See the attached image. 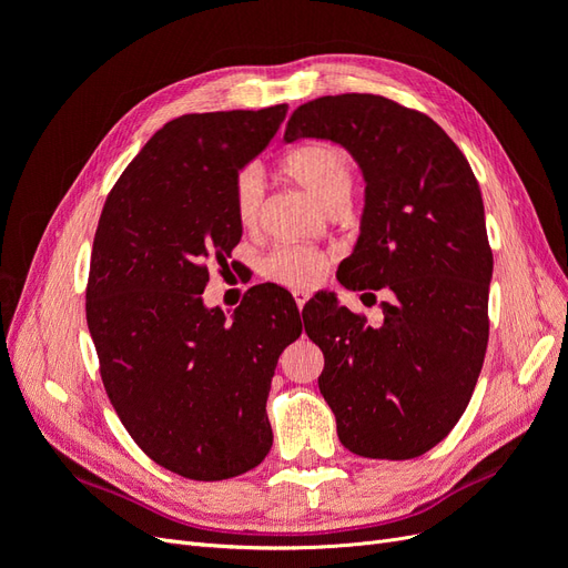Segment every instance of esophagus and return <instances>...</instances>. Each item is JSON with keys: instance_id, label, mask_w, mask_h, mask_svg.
<instances>
[{"instance_id": "1", "label": "esophagus", "mask_w": 568, "mask_h": 568, "mask_svg": "<svg viewBox=\"0 0 568 568\" xmlns=\"http://www.w3.org/2000/svg\"><path fill=\"white\" fill-rule=\"evenodd\" d=\"M307 298H311V294H307V291H303V288H296V291H294V301H296V305H298V311H303V305H305Z\"/></svg>"}]
</instances>
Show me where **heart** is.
<instances>
[{
	"instance_id": "heart-1",
	"label": "heart",
	"mask_w": 568,
	"mask_h": 568,
	"mask_svg": "<svg viewBox=\"0 0 568 568\" xmlns=\"http://www.w3.org/2000/svg\"><path fill=\"white\" fill-rule=\"evenodd\" d=\"M282 173L298 182L320 203L329 205L336 199H348L353 184V168L346 153L329 142H313L291 151L282 163ZM232 203L236 220L244 227L255 225L263 203V180L253 168H246L232 182ZM263 274L288 288H307L326 270V257L311 246H280L261 265Z\"/></svg>"
}]
</instances>
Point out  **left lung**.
Here are the masks:
<instances>
[{"label":"left lung","instance_id":"8db88e82","mask_svg":"<svg viewBox=\"0 0 568 568\" xmlns=\"http://www.w3.org/2000/svg\"><path fill=\"white\" fill-rule=\"evenodd\" d=\"M284 140H329L363 170L359 236L338 282L372 303L386 294L374 326L336 298L303 315L338 440L359 457H419L453 432L486 357L493 253L478 182L432 118L376 94L307 101Z\"/></svg>","mask_w":568,"mask_h":568}]
</instances>
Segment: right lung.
<instances>
[{
    "label": "right lung",
    "mask_w": 568,
    "mask_h": 568,
    "mask_svg": "<svg viewBox=\"0 0 568 568\" xmlns=\"http://www.w3.org/2000/svg\"><path fill=\"white\" fill-rule=\"evenodd\" d=\"M286 109L170 120L99 217L84 311L101 382L132 440L184 478L239 476L272 448L267 393L303 332L298 307L280 288L253 286L227 324L203 288L209 263H225L242 239L232 182Z\"/></svg>",
    "instance_id": "right-lung-1"
}]
</instances>
